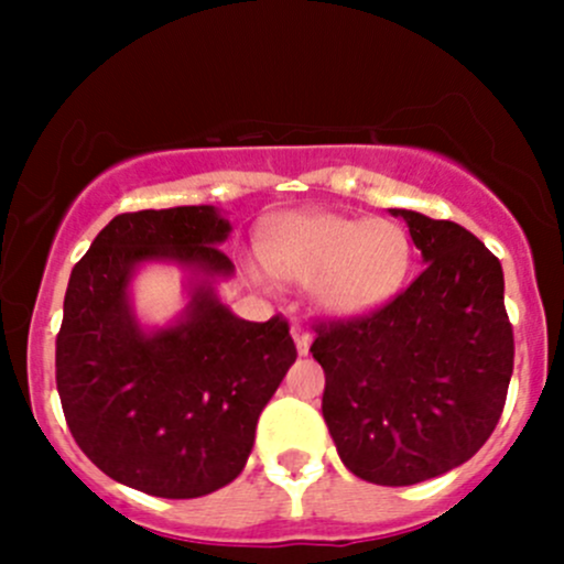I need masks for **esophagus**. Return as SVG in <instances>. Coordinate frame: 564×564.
Returning <instances> with one entry per match:
<instances>
[{
	"instance_id": "esophagus-1",
	"label": "esophagus",
	"mask_w": 564,
	"mask_h": 564,
	"mask_svg": "<svg viewBox=\"0 0 564 564\" xmlns=\"http://www.w3.org/2000/svg\"><path fill=\"white\" fill-rule=\"evenodd\" d=\"M291 336H294L296 352L310 355V345H313V334H310L304 326H294V328H291Z\"/></svg>"
}]
</instances>
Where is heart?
Instances as JSON below:
<instances>
[{"label":"heart","mask_w":564,"mask_h":564,"mask_svg":"<svg viewBox=\"0 0 564 564\" xmlns=\"http://www.w3.org/2000/svg\"><path fill=\"white\" fill-rule=\"evenodd\" d=\"M260 257L283 281H313L321 313L364 318L403 291L413 249L408 232L390 219L294 212L264 228Z\"/></svg>","instance_id":"b5f03b06"}]
</instances>
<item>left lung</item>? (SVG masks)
I'll return each mask as SVG.
<instances>
[{"label":"left lung","instance_id":"1","mask_svg":"<svg viewBox=\"0 0 564 564\" xmlns=\"http://www.w3.org/2000/svg\"><path fill=\"white\" fill-rule=\"evenodd\" d=\"M403 217L424 270L387 307L315 326L323 419L360 480L416 485L462 467L501 419L514 368L501 262L462 225Z\"/></svg>","mask_w":564,"mask_h":564}]
</instances>
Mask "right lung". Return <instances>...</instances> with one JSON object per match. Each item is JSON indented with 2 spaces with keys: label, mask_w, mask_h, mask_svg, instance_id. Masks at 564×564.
Wrapping results in <instances>:
<instances>
[{
  "label": "right lung",
  "mask_w": 564,
  "mask_h": 564,
  "mask_svg": "<svg viewBox=\"0 0 564 564\" xmlns=\"http://www.w3.org/2000/svg\"><path fill=\"white\" fill-rule=\"evenodd\" d=\"M230 223L215 206L113 217L70 270L55 381L76 445L108 477L159 498H198L236 480L257 419L296 360L289 323H251L219 302L232 275L219 243ZM148 261L188 273V304L145 329L128 296Z\"/></svg>",
  "instance_id": "obj_1"
}]
</instances>
